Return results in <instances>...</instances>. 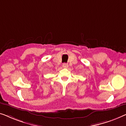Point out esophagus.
I'll return each instance as SVG.
<instances>
[{
    "mask_svg": "<svg viewBox=\"0 0 126 126\" xmlns=\"http://www.w3.org/2000/svg\"><path fill=\"white\" fill-rule=\"evenodd\" d=\"M63 67H64V68H67L68 67V65L67 63H63Z\"/></svg>",
    "mask_w": 126,
    "mask_h": 126,
    "instance_id": "1",
    "label": "esophagus"
}]
</instances>
